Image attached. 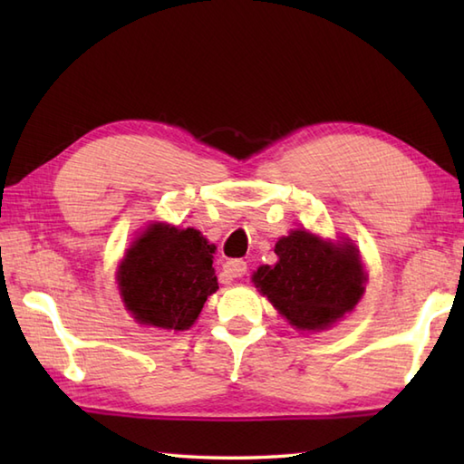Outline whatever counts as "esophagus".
Listing matches in <instances>:
<instances>
[{
    "instance_id": "1",
    "label": "esophagus",
    "mask_w": 464,
    "mask_h": 464,
    "mask_svg": "<svg viewBox=\"0 0 464 464\" xmlns=\"http://www.w3.org/2000/svg\"><path fill=\"white\" fill-rule=\"evenodd\" d=\"M223 271L229 275V277L239 279L245 273H247V263H245L243 259H231L223 265Z\"/></svg>"
}]
</instances>
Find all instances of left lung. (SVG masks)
<instances>
[{"label":"left lung","mask_w":464,"mask_h":464,"mask_svg":"<svg viewBox=\"0 0 464 464\" xmlns=\"http://www.w3.org/2000/svg\"><path fill=\"white\" fill-rule=\"evenodd\" d=\"M279 261L263 265L253 281L293 327H329L359 303L364 273L353 245H333L307 231H293L275 245Z\"/></svg>","instance_id":"left-lung-1"}]
</instances>
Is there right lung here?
I'll use <instances>...</instances> for the list:
<instances>
[{
	"label": "right lung",
	"mask_w": 464,
	"mask_h": 464,
	"mask_svg": "<svg viewBox=\"0 0 464 464\" xmlns=\"http://www.w3.org/2000/svg\"><path fill=\"white\" fill-rule=\"evenodd\" d=\"M215 247L195 229L151 225L120 265L125 307L143 324L185 331L219 289L213 271Z\"/></svg>",
	"instance_id": "obj_1"
}]
</instances>
